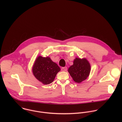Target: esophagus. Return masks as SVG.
Segmentation results:
<instances>
[{
  "mask_svg": "<svg viewBox=\"0 0 122 122\" xmlns=\"http://www.w3.org/2000/svg\"><path fill=\"white\" fill-rule=\"evenodd\" d=\"M67 67H63L61 69V71H67Z\"/></svg>",
  "mask_w": 122,
  "mask_h": 122,
  "instance_id": "obj_1",
  "label": "esophagus"
}]
</instances>
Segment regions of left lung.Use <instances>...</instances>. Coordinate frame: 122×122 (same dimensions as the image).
Listing matches in <instances>:
<instances>
[{
	"instance_id": "obj_1",
	"label": "left lung",
	"mask_w": 122,
	"mask_h": 122,
	"mask_svg": "<svg viewBox=\"0 0 122 122\" xmlns=\"http://www.w3.org/2000/svg\"><path fill=\"white\" fill-rule=\"evenodd\" d=\"M91 70V64L86 58L76 57L73 65L68 69V72L74 82L80 83L87 79Z\"/></svg>"
}]
</instances>
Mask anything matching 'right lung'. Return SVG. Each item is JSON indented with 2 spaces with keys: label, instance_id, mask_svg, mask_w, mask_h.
<instances>
[{
  "label": "right lung",
  "instance_id": "1",
  "mask_svg": "<svg viewBox=\"0 0 122 122\" xmlns=\"http://www.w3.org/2000/svg\"><path fill=\"white\" fill-rule=\"evenodd\" d=\"M60 68L49 56H38L32 68V73L36 78L44 85L51 83L54 80Z\"/></svg>",
  "mask_w": 122,
  "mask_h": 122
}]
</instances>
